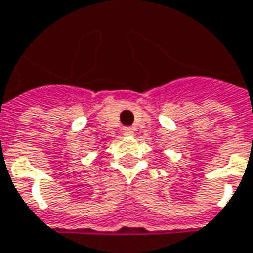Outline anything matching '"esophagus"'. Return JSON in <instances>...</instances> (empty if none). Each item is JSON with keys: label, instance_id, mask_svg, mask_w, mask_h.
<instances>
[{"label": "esophagus", "instance_id": "1", "mask_svg": "<svg viewBox=\"0 0 253 253\" xmlns=\"http://www.w3.org/2000/svg\"><path fill=\"white\" fill-rule=\"evenodd\" d=\"M123 133L125 136H132L135 132H133V129L132 128H129V126H126V128H124L123 129Z\"/></svg>", "mask_w": 253, "mask_h": 253}]
</instances>
